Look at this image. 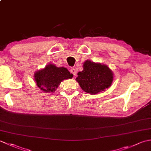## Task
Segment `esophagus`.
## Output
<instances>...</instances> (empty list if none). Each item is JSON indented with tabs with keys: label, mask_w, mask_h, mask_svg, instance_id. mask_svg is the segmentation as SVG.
<instances>
[{
	"label": "esophagus",
	"mask_w": 151,
	"mask_h": 151,
	"mask_svg": "<svg viewBox=\"0 0 151 151\" xmlns=\"http://www.w3.org/2000/svg\"><path fill=\"white\" fill-rule=\"evenodd\" d=\"M70 72L74 76H75V75H76V70H75V69H73V68H71V69H70Z\"/></svg>",
	"instance_id": "obj_1"
}]
</instances>
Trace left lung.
Instances as JSON below:
<instances>
[{
	"label": "left lung",
	"mask_w": 151,
	"mask_h": 151,
	"mask_svg": "<svg viewBox=\"0 0 151 151\" xmlns=\"http://www.w3.org/2000/svg\"><path fill=\"white\" fill-rule=\"evenodd\" d=\"M83 67L84 69L78 73L76 80L85 92L95 95L111 86L113 73L107 65L87 60Z\"/></svg>",
	"instance_id": "left-lung-1"
}]
</instances>
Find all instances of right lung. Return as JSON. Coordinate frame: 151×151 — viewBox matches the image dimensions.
Here are the masks:
<instances>
[{
	"instance_id": "right-lung-1",
	"label": "right lung",
	"mask_w": 151,
	"mask_h": 151,
	"mask_svg": "<svg viewBox=\"0 0 151 151\" xmlns=\"http://www.w3.org/2000/svg\"><path fill=\"white\" fill-rule=\"evenodd\" d=\"M73 76L65 67H57L53 64L47 65L43 69L35 73L34 78L38 88L45 92H52L63 80Z\"/></svg>"
}]
</instances>
